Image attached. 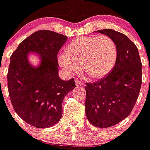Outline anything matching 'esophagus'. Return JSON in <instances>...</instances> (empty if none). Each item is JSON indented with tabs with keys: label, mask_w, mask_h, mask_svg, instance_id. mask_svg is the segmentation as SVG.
I'll return each instance as SVG.
<instances>
[{
	"label": "esophagus",
	"mask_w": 150,
	"mask_h": 150,
	"mask_svg": "<svg viewBox=\"0 0 150 150\" xmlns=\"http://www.w3.org/2000/svg\"><path fill=\"white\" fill-rule=\"evenodd\" d=\"M75 84H76V86H82V85L83 84V83L82 81H81L80 80H78V79H75Z\"/></svg>",
	"instance_id": "34e87169"
}]
</instances>
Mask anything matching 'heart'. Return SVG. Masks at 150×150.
<instances>
[{
	"label": "heart",
	"instance_id": "b5f03b06",
	"mask_svg": "<svg viewBox=\"0 0 150 150\" xmlns=\"http://www.w3.org/2000/svg\"><path fill=\"white\" fill-rule=\"evenodd\" d=\"M117 47L107 35H90L71 41L65 48V55L59 57V64L69 75L83 72L91 79H99L108 75L115 65Z\"/></svg>",
	"mask_w": 150,
	"mask_h": 150
}]
</instances>
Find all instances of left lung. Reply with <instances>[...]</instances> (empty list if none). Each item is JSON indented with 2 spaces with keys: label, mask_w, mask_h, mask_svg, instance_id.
I'll use <instances>...</instances> for the list:
<instances>
[{
  "label": "left lung",
  "mask_w": 150,
  "mask_h": 150,
  "mask_svg": "<svg viewBox=\"0 0 150 150\" xmlns=\"http://www.w3.org/2000/svg\"><path fill=\"white\" fill-rule=\"evenodd\" d=\"M98 32L114 40L117 58L105 78L86 84L85 107L92 125L108 128L126 118L132 111L142 86V62L138 48L126 35L111 29Z\"/></svg>",
  "instance_id": "left-lung-1"
}]
</instances>
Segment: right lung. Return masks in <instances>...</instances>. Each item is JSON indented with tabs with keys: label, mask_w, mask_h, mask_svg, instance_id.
<instances>
[{
	"label": "right lung",
	"mask_w": 150,
	"mask_h": 150,
	"mask_svg": "<svg viewBox=\"0 0 150 150\" xmlns=\"http://www.w3.org/2000/svg\"><path fill=\"white\" fill-rule=\"evenodd\" d=\"M67 38L51 30H38L24 40L10 57L7 80L11 102L16 114L36 128H48L59 121L63 99L75 87L74 78L64 81L58 75L57 54ZM30 52L41 55L38 68L28 62Z\"/></svg>",
	"instance_id": "obj_1"
}]
</instances>
